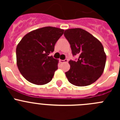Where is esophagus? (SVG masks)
<instances>
[{
  "label": "esophagus",
  "mask_w": 120,
  "mask_h": 120,
  "mask_svg": "<svg viewBox=\"0 0 120 120\" xmlns=\"http://www.w3.org/2000/svg\"><path fill=\"white\" fill-rule=\"evenodd\" d=\"M68 62V59H64V60H61L60 59V62L61 63H65V62Z\"/></svg>",
  "instance_id": "obj_1"
}]
</instances>
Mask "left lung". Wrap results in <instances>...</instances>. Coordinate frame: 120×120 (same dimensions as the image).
<instances>
[{
	"mask_svg": "<svg viewBox=\"0 0 120 120\" xmlns=\"http://www.w3.org/2000/svg\"><path fill=\"white\" fill-rule=\"evenodd\" d=\"M64 35L68 41L77 61H70V68L65 73L70 83L77 86L92 84L103 73L106 55L100 41L81 28L68 29Z\"/></svg>",
	"mask_w": 120,
	"mask_h": 120,
	"instance_id": "obj_1",
	"label": "left lung"
}]
</instances>
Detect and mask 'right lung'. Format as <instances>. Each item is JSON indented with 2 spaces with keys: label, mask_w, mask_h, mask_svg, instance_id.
<instances>
[{
  "label": "right lung",
  "mask_w": 120,
  "mask_h": 120,
  "mask_svg": "<svg viewBox=\"0 0 120 120\" xmlns=\"http://www.w3.org/2000/svg\"><path fill=\"white\" fill-rule=\"evenodd\" d=\"M64 30L46 26L26 34L16 48L17 65L22 76L38 85L49 83L58 69L59 61L49 55L53 52Z\"/></svg>",
  "instance_id": "add662e5"
}]
</instances>
